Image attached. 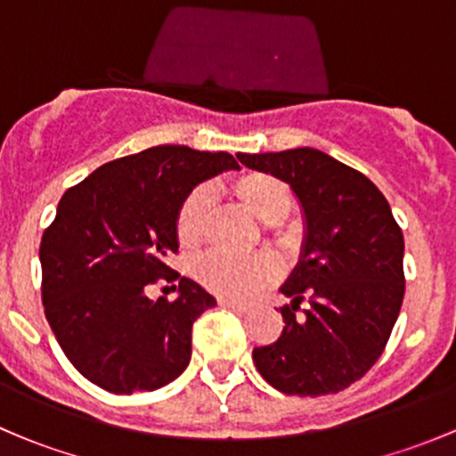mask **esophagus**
Listing matches in <instances>:
<instances>
[{"mask_svg": "<svg viewBox=\"0 0 456 456\" xmlns=\"http://www.w3.org/2000/svg\"><path fill=\"white\" fill-rule=\"evenodd\" d=\"M220 306L236 311V314H247V311L251 309L249 302H238V300H220Z\"/></svg>", "mask_w": 456, "mask_h": 456, "instance_id": "obj_1", "label": "esophagus"}]
</instances>
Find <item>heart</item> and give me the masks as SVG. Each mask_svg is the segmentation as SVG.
Returning <instances> with one entry per match:
<instances>
[{"label": "heart", "mask_w": 456, "mask_h": 456, "mask_svg": "<svg viewBox=\"0 0 456 456\" xmlns=\"http://www.w3.org/2000/svg\"><path fill=\"white\" fill-rule=\"evenodd\" d=\"M227 191L266 224L275 240L282 245L296 240V227L287 220L296 207V191L287 181L269 172H242L227 183ZM207 220L209 194L196 187L181 200L174 218V233L183 249H199L205 240ZM194 275L216 296L249 297L278 278V260L266 251L247 257L211 254L196 262Z\"/></svg>", "instance_id": "obj_1"}]
</instances>
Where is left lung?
<instances>
[{
  "label": "left lung",
  "instance_id": "1",
  "mask_svg": "<svg viewBox=\"0 0 456 456\" xmlns=\"http://www.w3.org/2000/svg\"><path fill=\"white\" fill-rule=\"evenodd\" d=\"M238 160L287 181L306 216L305 254L282 287L293 302L280 309V338L254 348L256 369L280 393H339L379 360L397 322L406 289L402 227L364 174L314 147Z\"/></svg>",
  "mask_w": 456,
  "mask_h": 456
}]
</instances>
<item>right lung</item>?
<instances>
[{
  "instance_id": "1",
  "label": "right lung",
  "mask_w": 456,
  "mask_h": 456,
  "mask_svg": "<svg viewBox=\"0 0 456 456\" xmlns=\"http://www.w3.org/2000/svg\"><path fill=\"white\" fill-rule=\"evenodd\" d=\"M238 163L227 151L156 145L110 160L61 196L39 245L45 320L70 364L114 395L156 390L191 357V326L214 297L167 265L174 218L205 178ZM159 279L174 303L146 297Z\"/></svg>"
}]
</instances>
